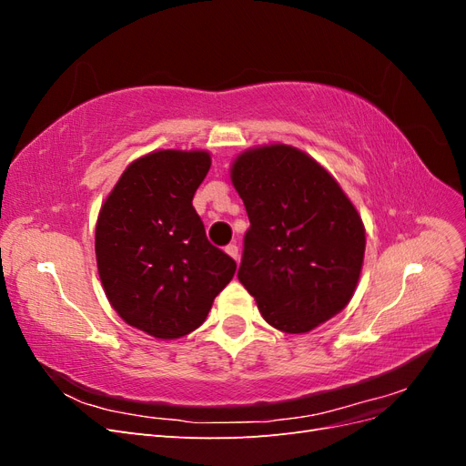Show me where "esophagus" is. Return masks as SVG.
<instances>
[{
	"instance_id": "34e87169",
	"label": "esophagus",
	"mask_w": 466,
	"mask_h": 466,
	"mask_svg": "<svg viewBox=\"0 0 466 466\" xmlns=\"http://www.w3.org/2000/svg\"><path fill=\"white\" fill-rule=\"evenodd\" d=\"M225 252H228V255H229L231 258L238 260V247H237L235 243H231V245H228V247H225Z\"/></svg>"
}]
</instances>
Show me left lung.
<instances>
[{
  "instance_id": "obj_1",
  "label": "left lung",
  "mask_w": 466,
  "mask_h": 466,
  "mask_svg": "<svg viewBox=\"0 0 466 466\" xmlns=\"http://www.w3.org/2000/svg\"><path fill=\"white\" fill-rule=\"evenodd\" d=\"M247 208L238 281L268 324L303 334L350 303L363 266L365 229L334 177L298 147H252L231 165Z\"/></svg>"
}]
</instances>
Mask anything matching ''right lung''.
<instances>
[{"mask_svg":"<svg viewBox=\"0 0 466 466\" xmlns=\"http://www.w3.org/2000/svg\"><path fill=\"white\" fill-rule=\"evenodd\" d=\"M209 165L202 149L147 153L126 167L98 211L95 255L106 298L130 327L161 340L198 329L237 270L192 206Z\"/></svg>","mask_w":466,"mask_h":466,"instance_id":"right-lung-1","label":"right lung"}]
</instances>
